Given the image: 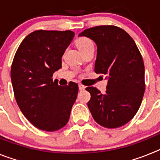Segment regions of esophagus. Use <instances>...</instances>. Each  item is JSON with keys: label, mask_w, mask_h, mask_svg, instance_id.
<instances>
[{"label": "esophagus", "mask_w": 160, "mask_h": 160, "mask_svg": "<svg viewBox=\"0 0 160 160\" xmlns=\"http://www.w3.org/2000/svg\"><path fill=\"white\" fill-rule=\"evenodd\" d=\"M78 89H79V90H85V89H86V87H84V86H83V85H82V84H79L78 85Z\"/></svg>", "instance_id": "obj_1"}]
</instances>
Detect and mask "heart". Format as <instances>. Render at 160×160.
<instances>
[{"mask_svg":"<svg viewBox=\"0 0 160 160\" xmlns=\"http://www.w3.org/2000/svg\"><path fill=\"white\" fill-rule=\"evenodd\" d=\"M76 45L82 53L90 49V48L94 47L92 41L87 37H80V38H78L76 40Z\"/></svg>","mask_w":160,"mask_h":160,"instance_id":"obj_1","label":"heart"}]
</instances>
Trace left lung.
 I'll return each mask as SVG.
<instances>
[{
  "label": "left lung",
  "mask_w": 160,
  "mask_h": 160,
  "mask_svg": "<svg viewBox=\"0 0 160 160\" xmlns=\"http://www.w3.org/2000/svg\"><path fill=\"white\" fill-rule=\"evenodd\" d=\"M78 36L95 42L94 71L107 75L105 94L95 87L87 88L93 118L107 128L125 125L138 111L145 91L143 61L136 44L126 31L114 25L90 28Z\"/></svg>",
  "instance_id": "left-lung-1"
}]
</instances>
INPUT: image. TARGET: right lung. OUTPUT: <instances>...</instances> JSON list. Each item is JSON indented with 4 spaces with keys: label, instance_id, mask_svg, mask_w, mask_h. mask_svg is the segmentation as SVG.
Here are the masks:
<instances>
[{
    "label": "right lung",
    "instance_id": "obj_1",
    "mask_svg": "<svg viewBox=\"0 0 160 160\" xmlns=\"http://www.w3.org/2000/svg\"><path fill=\"white\" fill-rule=\"evenodd\" d=\"M73 37L70 30L34 31L22 41L12 61L11 81L17 103L25 118L42 131L65 127L77 98L78 84L61 87L52 80Z\"/></svg>",
    "mask_w": 160,
    "mask_h": 160
}]
</instances>
